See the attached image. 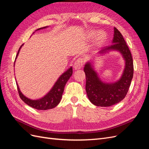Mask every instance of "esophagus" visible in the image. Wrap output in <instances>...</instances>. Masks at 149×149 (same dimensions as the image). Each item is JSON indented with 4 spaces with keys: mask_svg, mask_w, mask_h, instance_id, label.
<instances>
[{
    "mask_svg": "<svg viewBox=\"0 0 149 149\" xmlns=\"http://www.w3.org/2000/svg\"><path fill=\"white\" fill-rule=\"evenodd\" d=\"M83 60L82 58H78V59L74 62V68L75 70H78L80 69L81 68L83 67Z\"/></svg>",
    "mask_w": 149,
    "mask_h": 149,
    "instance_id": "1",
    "label": "esophagus"
}]
</instances>
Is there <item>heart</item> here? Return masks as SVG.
<instances>
[{
    "label": "heart",
    "mask_w": 149,
    "mask_h": 149,
    "mask_svg": "<svg viewBox=\"0 0 149 149\" xmlns=\"http://www.w3.org/2000/svg\"><path fill=\"white\" fill-rule=\"evenodd\" d=\"M96 31H89V33H88V36L89 37H93L94 35H96ZM106 38V34L104 32V31H100V32H98L96 36V42L98 43H100L102 41L104 40Z\"/></svg>",
    "instance_id": "obj_1"
}]
</instances>
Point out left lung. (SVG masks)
Returning <instances> with one entry per match:
<instances>
[{
	"mask_svg": "<svg viewBox=\"0 0 149 149\" xmlns=\"http://www.w3.org/2000/svg\"><path fill=\"white\" fill-rule=\"evenodd\" d=\"M114 32L113 44L102 48L98 53L116 50L121 54L125 61V68L120 78L115 83H104L99 78L91 62H87L84 68L87 96L91 102L97 106L109 107L121 101L127 94L133 78L134 65L131 53L123 35L116 27Z\"/></svg>",
	"mask_w": 149,
	"mask_h": 149,
	"instance_id": "left-lung-1",
	"label": "left lung"
}]
</instances>
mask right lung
Returning a JSON list of instances; mask_svg holds the SVG:
<instances>
[{"mask_svg":"<svg viewBox=\"0 0 149 149\" xmlns=\"http://www.w3.org/2000/svg\"><path fill=\"white\" fill-rule=\"evenodd\" d=\"M47 27H48V26H44V27L37 29L36 31L45 29ZM22 45H21L19 51H18L15 60L17 59ZM72 74H73V68H72V67H71L60 76L59 78L56 81V82L54 84L52 89L45 96L37 100H30V99L25 96L20 91L19 86H18L17 83H16L20 97L26 104L37 110H47L53 109V108L55 107L60 103L61 100L62 94L63 93L66 83L71 76Z\"/></svg>","mask_w":149,"mask_h":149,"instance_id":"right-lung-1","label":"right lung"}]
</instances>
